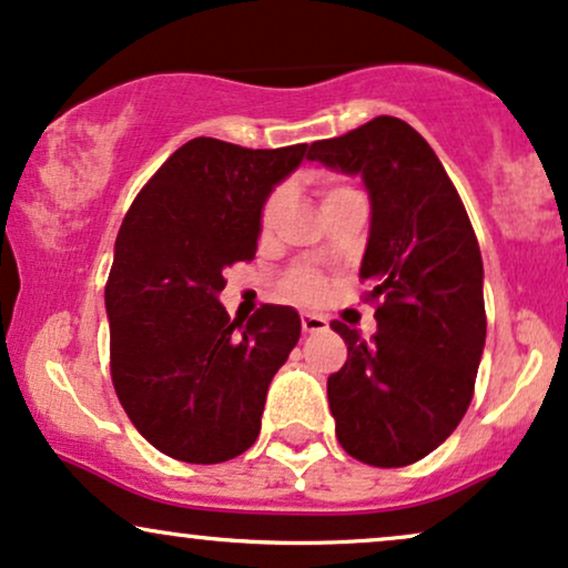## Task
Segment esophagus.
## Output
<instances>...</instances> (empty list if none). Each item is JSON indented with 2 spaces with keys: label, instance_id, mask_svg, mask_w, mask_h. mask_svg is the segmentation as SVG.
<instances>
[{
  "label": "esophagus",
  "instance_id": "obj_1",
  "mask_svg": "<svg viewBox=\"0 0 568 568\" xmlns=\"http://www.w3.org/2000/svg\"><path fill=\"white\" fill-rule=\"evenodd\" d=\"M300 322H303V332H308V335H313V332H326V326H329V322L324 316H318V313H303Z\"/></svg>",
  "mask_w": 568,
  "mask_h": 568
}]
</instances>
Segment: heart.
Returning a JSON list of instances; mask_svg holds the SVG:
<instances>
[{"instance_id": "1", "label": "heart", "mask_w": 568, "mask_h": 568, "mask_svg": "<svg viewBox=\"0 0 568 568\" xmlns=\"http://www.w3.org/2000/svg\"><path fill=\"white\" fill-rule=\"evenodd\" d=\"M343 191H348V189H339V185H326L322 199L326 202V199L335 196V193H343ZM278 210H282V193L276 191L265 199L263 210H260V233H263V236H268V233L273 231V225H276ZM282 292L286 297L300 300V303H313V300H318L324 295V276L316 268H311V265H300V268H292L290 273H286Z\"/></svg>"}]
</instances>
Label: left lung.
Returning <instances> with one entry per match:
<instances>
[{
    "label": "left lung",
    "mask_w": 568,
    "mask_h": 568,
    "mask_svg": "<svg viewBox=\"0 0 568 568\" xmlns=\"http://www.w3.org/2000/svg\"><path fill=\"white\" fill-rule=\"evenodd\" d=\"M311 159L362 175L372 204L358 276L379 300L366 343L332 322L348 362L326 379L337 442L375 468L442 446L468 412L486 339L484 263L463 199L415 126L377 116L311 145Z\"/></svg>",
    "instance_id": "1"
}]
</instances>
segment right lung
Wrapping results in <instances>:
<instances>
[{
	"label": "right lung",
	"mask_w": 568,
	"mask_h": 568,
	"mask_svg": "<svg viewBox=\"0 0 568 568\" xmlns=\"http://www.w3.org/2000/svg\"><path fill=\"white\" fill-rule=\"evenodd\" d=\"M308 143L242 149L193 138L159 166L119 229L105 284L111 379L140 436L215 465L255 444L268 385L300 339L290 305L233 318L223 271L252 260L260 210Z\"/></svg>",
	"instance_id": "right-lung-1"
}]
</instances>
